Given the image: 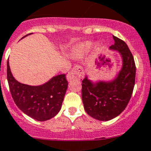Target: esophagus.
I'll use <instances>...</instances> for the list:
<instances>
[{"mask_svg":"<svg viewBox=\"0 0 151 151\" xmlns=\"http://www.w3.org/2000/svg\"><path fill=\"white\" fill-rule=\"evenodd\" d=\"M83 78V70L80 66H75L70 71L67 76L68 81H71L73 80H81Z\"/></svg>","mask_w":151,"mask_h":151,"instance_id":"34e87169","label":"esophagus"}]
</instances>
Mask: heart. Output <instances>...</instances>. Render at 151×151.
I'll use <instances>...</instances> for the list:
<instances>
[{
  "mask_svg": "<svg viewBox=\"0 0 151 151\" xmlns=\"http://www.w3.org/2000/svg\"><path fill=\"white\" fill-rule=\"evenodd\" d=\"M93 45V43L91 41H85L76 44L72 48L71 56L76 59H81L91 50Z\"/></svg>",
  "mask_w": 151,
  "mask_h": 151,
  "instance_id": "heart-1",
  "label": "heart"
}]
</instances>
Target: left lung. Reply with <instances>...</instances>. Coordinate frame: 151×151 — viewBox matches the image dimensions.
I'll return each instance as SVG.
<instances>
[{
	"mask_svg": "<svg viewBox=\"0 0 151 151\" xmlns=\"http://www.w3.org/2000/svg\"><path fill=\"white\" fill-rule=\"evenodd\" d=\"M116 50L122 58V68L111 81L93 83L86 76L82 81V101L87 114L98 121H107L121 114L130 100L136 75V66L128 46L124 40L113 36Z\"/></svg>",
	"mask_w": 151,
	"mask_h": 151,
	"instance_id": "8db88e82",
	"label": "left lung"
}]
</instances>
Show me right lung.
Wrapping results in <instances>:
<instances>
[{
    "label": "right lung",
    "mask_w": 151,
    "mask_h": 151,
    "mask_svg": "<svg viewBox=\"0 0 151 151\" xmlns=\"http://www.w3.org/2000/svg\"><path fill=\"white\" fill-rule=\"evenodd\" d=\"M7 77L14 101L25 114L37 121H45L60 111L68 86L65 74L55 76L42 85L30 86L15 80L7 60Z\"/></svg>",
    "instance_id": "obj_1"
}]
</instances>
